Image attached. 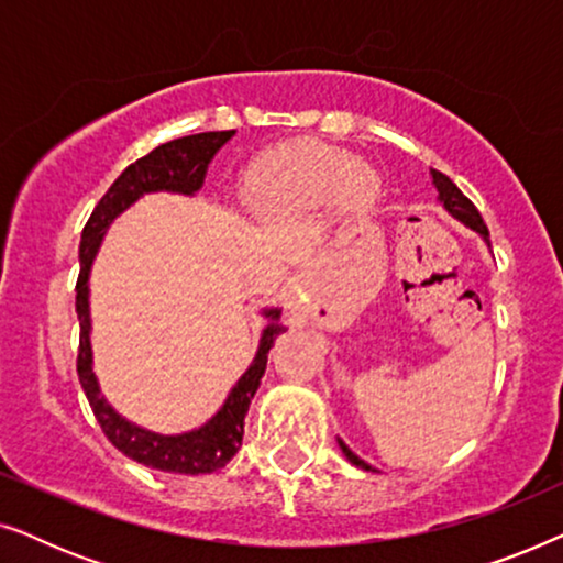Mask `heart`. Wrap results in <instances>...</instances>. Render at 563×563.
<instances>
[{"instance_id":"b5f03b06","label":"heart","mask_w":563,"mask_h":563,"mask_svg":"<svg viewBox=\"0 0 563 563\" xmlns=\"http://www.w3.org/2000/svg\"><path fill=\"white\" fill-rule=\"evenodd\" d=\"M372 168L353 164L343 151L302 143L261 158L245 176L243 197L253 212L289 218L320 205L328 195L345 212H358L376 197Z\"/></svg>"}]
</instances>
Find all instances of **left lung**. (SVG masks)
<instances>
[{"mask_svg":"<svg viewBox=\"0 0 563 563\" xmlns=\"http://www.w3.org/2000/svg\"><path fill=\"white\" fill-rule=\"evenodd\" d=\"M433 184H435V189H438V199H441L445 210H449L456 220L464 222L466 228L476 230V233H479V235L484 238V241L489 243V230H487V225H484L482 214H479V210H476V207H474L472 199H468V197L464 195V191H461V189L456 187V184H453V181L449 179V176L441 174V172H433ZM338 443H341L345 459H349L353 466L364 468V472H374V468L368 466L364 459H358L356 453H353L343 441H338Z\"/></svg>","mask_w":563,"mask_h":563,"instance_id":"8db88e82","label":"left lung"}]
</instances>
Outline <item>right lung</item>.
Instances as JSON below:
<instances>
[{
    "label": "right lung",
    "mask_w": 563,
    "mask_h": 563,
    "mask_svg": "<svg viewBox=\"0 0 563 563\" xmlns=\"http://www.w3.org/2000/svg\"><path fill=\"white\" fill-rule=\"evenodd\" d=\"M235 135V130H220V133H197L187 137H176L158 148H153L148 156L137 158L122 172L107 195L99 199V205L91 212L81 233L79 245V261L81 272L76 279V314H79V356H76V372H79V382L84 395L89 399L91 412L102 428L114 449L125 453L128 459L137 461V464L158 468V472L172 474H212L228 464L241 449L243 441V426L245 415H249L251 399L256 395L261 376L266 372V356L272 351L274 338L284 333L279 314V307L274 310H264L268 325L261 335L258 353L249 366L230 395L225 405L220 407L218 415L205 422L202 428L189 430L181 435H158L151 430L137 428L128 422L122 415H118L107 405V399L99 395V384L91 368V320H89V268L95 261L99 243L112 225V220L120 212H125L137 197L148 195V191H179V195H195L202 187L207 166L214 158L222 145Z\"/></svg>",
    "instance_id": "right-lung-1"
}]
</instances>
